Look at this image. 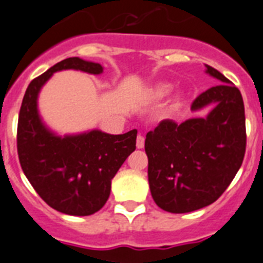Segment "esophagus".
I'll return each instance as SVG.
<instances>
[{"label":"esophagus","mask_w":263,"mask_h":263,"mask_svg":"<svg viewBox=\"0 0 263 263\" xmlns=\"http://www.w3.org/2000/svg\"><path fill=\"white\" fill-rule=\"evenodd\" d=\"M136 147L138 148H143L144 147V138L142 135H138V138H136Z\"/></svg>","instance_id":"34e87169"}]
</instances>
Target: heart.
<instances>
[{
  "label": "heart",
  "instance_id": "b5f03b06",
  "mask_svg": "<svg viewBox=\"0 0 263 263\" xmlns=\"http://www.w3.org/2000/svg\"><path fill=\"white\" fill-rule=\"evenodd\" d=\"M171 89H173V85H171V84H158V85H155V87L151 89V96L154 99H156V100H159V99L165 98V96L171 92Z\"/></svg>",
  "mask_w": 263,
  "mask_h": 263
}]
</instances>
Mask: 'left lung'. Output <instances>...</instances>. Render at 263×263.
Segmentation results:
<instances>
[{
	"instance_id": "8db88e82",
	"label": "left lung",
	"mask_w": 263,
	"mask_h": 263,
	"mask_svg": "<svg viewBox=\"0 0 263 263\" xmlns=\"http://www.w3.org/2000/svg\"><path fill=\"white\" fill-rule=\"evenodd\" d=\"M206 72L220 81L193 101L198 111L215 103L207 118L182 124L162 120L145 136L151 195L160 209L191 213L219 198L237 175L246 151L243 99L215 68Z\"/></svg>"
}]
</instances>
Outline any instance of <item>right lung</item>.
<instances>
[{
	"label": "right lung",
	"instance_id": "right-lung-1",
	"mask_svg": "<svg viewBox=\"0 0 263 263\" xmlns=\"http://www.w3.org/2000/svg\"><path fill=\"white\" fill-rule=\"evenodd\" d=\"M77 69L103 72L100 64L69 57L30 81L24 95L17 125V152L24 174L52 209L85 217L104 206L111 180L136 148V129L123 135L95 131L74 136H56L43 124L37 96L54 72Z\"/></svg>",
	"mask_w": 263,
	"mask_h": 263
}]
</instances>
